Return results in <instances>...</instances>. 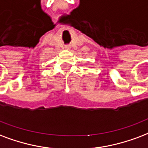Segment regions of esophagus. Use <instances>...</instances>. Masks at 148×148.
Returning <instances> with one entry per match:
<instances>
[{
  "label": "esophagus",
  "instance_id": "1",
  "mask_svg": "<svg viewBox=\"0 0 148 148\" xmlns=\"http://www.w3.org/2000/svg\"><path fill=\"white\" fill-rule=\"evenodd\" d=\"M66 49H70V47H66Z\"/></svg>",
  "mask_w": 148,
  "mask_h": 148
}]
</instances>
